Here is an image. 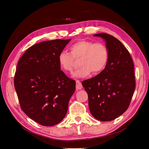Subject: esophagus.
<instances>
[{
  "label": "esophagus",
  "instance_id": "esophagus-1",
  "mask_svg": "<svg viewBox=\"0 0 149 149\" xmlns=\"http://www.w3.org/2000/svg\"><path fill=\"white\" fill-rule=\"evenodd\" d=\"M82 88H83L82 84H81V82L79 81H78V80L76 81V89H77V90H80V89H82Z\"/></svg>",
  "mask_w": 149,
  "mask_h": 149
}]
</instances>
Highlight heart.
Instances as JSON below:
<instances>
[{
    "instance_id": "1",
    "label": "heart",
    "mask_w": 149,
    "mask_h": 149,
    "mask_svg": "<svg viewBox=\"0 0 149 149\" xmlns=\"http://www.w3.org/2000/svg\"><path fill=\"white\" fill-rule=\"evenodd\" d=\"M70 53L61 52L58 57L62 70L72 72L76 61L80 60V68L73 73V77L83 78L92 72L94 74L101 73L105 68L109 58L107 47L101 43L80 40L70 47Z\"/></svg>"
}]
</instances>
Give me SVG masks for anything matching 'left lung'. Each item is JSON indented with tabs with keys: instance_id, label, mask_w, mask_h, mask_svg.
Masks as SVG:
<instances>
[{
	"instance_id": "obj_1",
	"label": "left lung",
	"mask_w": 149,
	"mask_h": 149,
	"mask_svg": "<svg viewBox=\"0 0 149 149\" xmlns=\"http://www.w3.org/2000/svg\"><path fill=\"white\" fill-rule=\"evenodd\" d=\"M104 39L109 58L103 71L84 80L89 109L94 118L111 121L128 109L136 88L134 66L129 51L118 39L105 33L94 34Z\"/></svg>"
}]
</instances>
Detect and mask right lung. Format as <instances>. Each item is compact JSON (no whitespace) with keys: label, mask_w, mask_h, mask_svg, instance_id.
Segmentation results:
<instances>
[{"label":"right lung","mask_w":149,"mask_h":149,"mask_svg":"<svg viewBox=\"0 0 149 149\" xmlns=\"http://www.w3.org/2000/svg\"><path fill=\"white\" fill-rule=\"evenodd\" d=\"M53 40L26 49L18 62L14 86L21 109L43 126L56 125L66 116L76 82L61 71L58 57L70 42Z\"/></svg>","instance_id":"add662e5"}]
</instances>
